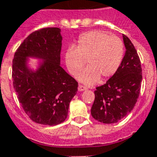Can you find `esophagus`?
<instances>
[{"label": "esophagus", "mask_w": 157, "mask_h": 157, "mask_svg": "<svg viewBox=\"0 0 157 157\" xmlns=\"http://www.w3.org/2000/svg\"><path fill=\"white\" fill-rule=\"evenodd\" d=\"M87 90V88L85 87V86H84V85H79L78 86V91L82 92L84 91V90Z\"/></svg>", "instance_id": "34e87169"}]
</instances>
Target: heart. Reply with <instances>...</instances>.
<instances>
[{"mask_svg":"<svg viewBox=\"0 0 157 157\" xmlns=\"http://www.w3.org/2000/svg\"><path fill=\"white\" fill-rule=\"evenodd\" d=\"M124 55L123 43L119 38L110 36L101 30L85 33L79 39L76 48L67 49L64 60L67 70L77 75L87 60L89 67L76 76L85 85H96L112 77L118 71Z\"/></svg>","mask_w":157,"mask_h":157,"instance_id":"heart-1","label":"heart"}]
</instances>
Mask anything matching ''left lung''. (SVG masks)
Wrapping results in <instances>:
<instances>
[{
    "label": "left lung",
    "mask_w": 157,
    "mask_h": 157,
    "mask_svg": "<svg viewBox=\"0 0 157 157\" xmlns=\"http://www.w3.org/2000/svg\"><path fill=\"white\" fill-rule=\"evenodd\" d=\"M126 52L120 67L105 85L94 91L93 118L101 123H116L129 114L136 105L140 92L142 68L136 49L123 34Z\"/></svg>",
    "instance_id": "8db88e82"
}]
</instances>
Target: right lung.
Segmentation results:
<instances>
[{"label": "right lung", "instance_id": "1", "mask_svg": "<svg viewBox=\"0 0 157 157\" xmlns=\"http://www.w3.org/2000/svg\"><path fill=\"white\" fill-rule=\"evenodd\" d=\"M61 30L43 28L31 33L13 59V88L24 111L37 123L55 126L67 118L78 83L60 66ZM37 59L36 67L29 64Z\"/></svg>", "mask_w": 157, "mask_h": 157}]
</instances>
